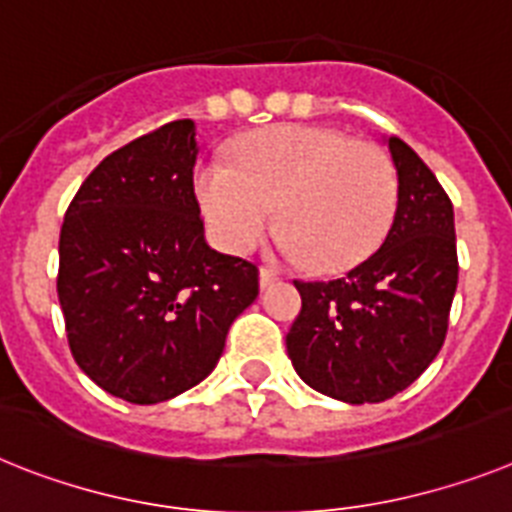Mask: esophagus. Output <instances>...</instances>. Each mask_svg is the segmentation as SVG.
<instances>
[{
	"label": "esophagus",
	"mask_w": 512,
	"mask_h": 512,
	"mask_svg": "<svg viewBox=\"0 0 512 512\" xmlns=\"http://www.w3.org/2000/svg\"><path fill=\"white\" fill-rule=\"evenodd\" d=\"M276 281H278L276 270L268 268V265H263V268H260V289H268V286H273Z\"/></svg>",
	"instance_id": "34e87169"
}]
</instances>
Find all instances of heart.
<instances>
[{
	"label": "heart",
	"instance_id": "heart-1",
	"mask_svg": "<svg viewBox=\"0 0 512 512\" xmlns=\"http://www.w3.org/2000/svg\"><path fill=\"white\" fill-rule=\"evenodd\" d=\"M234 166L205 163L195 195L216 242L244 252L270 226L273 208L286 260L341 273L382 244L398 205V174L380 145L343 132L276 124L242 137Z\"/></svg>",
	"mask_w": 512,
	"mask_h": 512
}]
</instances>
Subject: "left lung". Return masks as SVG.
Masks as SVG:
<instances>
[{
    "mask_svg": "<svg viewBox=\"0 0 512 512\" xmlns=\"http://www.w3.org/2000/svg\"><path fill=\"white\" fill-rule=\"evenodd\" d=\"M398 205L388 236L336 281H294L302 312L286 336L296 375L343 403L401 393L440 354L458 286L453 203L401 137H388Z\"/></svg>",
    "mask_w": 512,
    "mask_h": 512,
    "instance_id": "obj_1",
    "label": "left lung"
}]
</instances>
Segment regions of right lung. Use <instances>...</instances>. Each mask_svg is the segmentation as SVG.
Returning a JSON list of instances; mask_svg holds the SVG:
<instances>
[{
	"instance_id": "1",
	"label": "right lung",
	"mask_w": 512,
	"mask_h": 512,
	"mask_svg": "<svg viewBox=\"0 0 512 512\" xmlns=\"http://www.w3.org/2000/svg\"><path fill=\"white\" fill-rule=\"evenodd\" d=\"M195 122L103 158L59 234L57 291L77 367L122 401L161 403L216 369L257 268L205 242L192 184Z\"/></svg>"
}]
</instances>
